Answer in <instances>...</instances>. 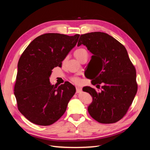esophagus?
<instances>
[{"mask_svg": "<svg viewBox=\"0 0 150 150\" xmlns=\"http://www.w3.org/2000/svg\"><path fill=\"white\" fill-rule=\"evenodd\" d=\"M76 93H79L81 91H82V89H81V88L79 87V86H76Z\"/></svg>", "mask_w": 150, "mask_h": 150, "instance_id": "34e87169", "label": "esophagus"}]
</instances>
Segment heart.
Instances as JSON below:
<instances>
[{
  "label": "heart",
  "instance_id": "obj_1",
  "mask_svg": "<svg viewBox=\"0 0 150 150\" xmlns=\"http://www.w3.org/2000/svg\"><path fill=\"white\" fill-rule=\"evenodd\" d=\"M86 54H87V51H86V50L85 49H83V48H79L78 49H76L74 52L75 57L79 61ZM71 79L72 82L74 83L75 84H80L81 83V79L77 76L72 77Z\"/></svg>",
  "mask_w": 150,
  "mask_h": 150
}]
</instances>
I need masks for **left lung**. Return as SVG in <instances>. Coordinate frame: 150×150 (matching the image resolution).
I'll list each match as a JSON object with an SVG mask.
<instances>
[{
  "instance_id": "left-lung-1",
  "label": "left lung",
  "mask_w": 150,
  "mask_h": 150,
  "mask_svg": "<svg viewBox=\"0 0 150 150\" xmlns=\"http://www.w3.org/2000/svg\"><path fill=\"white\" fill-rule=\"evenodd\" d=\"M83 44L93 55L94 71L89 77L101 91L86 86L84 92L93 97L88 112L101 123L111 124L125 116L138 90L136 69L125 47L109 34L94 32L81 35L78 46Z\"/></svg>"
}]
</instances>
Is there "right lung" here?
Instances as JSON below:
<instances>
[{
	"label": "right lung",
	"mask_w": 150,
	"mask_h": 150,
	"mask_svg": "<svg viewBox=\"0 0 150 150\" xmlns=\"http://www.w3.org/2000/svg\"><path fill=\"white\" fill-rule=\"evenodd\" d=\"M79 35H40L22 54L17 65L14 95L18 110L33 123L51 125L65 112L76 88L69 82L52 85L49 77L54 67L61 66Z\"/></svg>",
	"instance_id": "add662e5"
}]
</instances>
